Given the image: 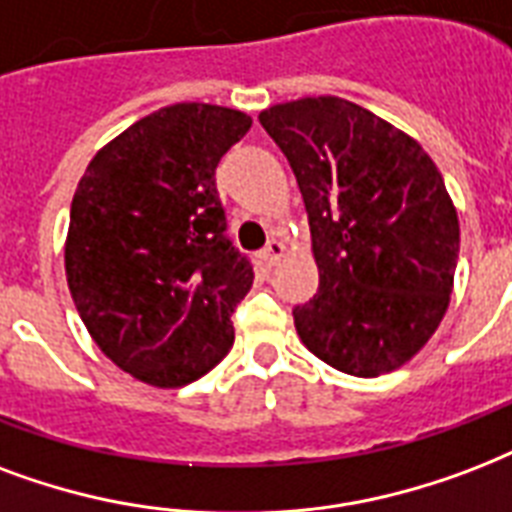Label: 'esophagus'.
Instances as JSON below:
<instances>
[{"instance_id":"1","label":"esophagus","mask_w":512,"mask_h":512,"mask_svg":"<svg viewBox=\"0 0 512 512\" xmlns=\"http://www.w3.org/2000/svg\"><path fill=\"white\" fill-rule=\"evenodd\" d=\"M284 257V244L279 239H271L263 249V263L265 265H276Z\"/></svg>"}]
</instances>
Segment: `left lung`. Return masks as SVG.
I'll use <instances>...</instances> for the list:
<instances>
[{"instance_id":"8db88e82","label":"left lung","mask_w":512,"mask_h":512,"mask_svg":"<svg viewBox=\"0 0 512 512\" xmlns=\"http://www.w3.org/2000/svg\"><path fill=\"white\" fill-rule=\"evenodd\" d=\"M260 123L298 179L319 268L295 306L311 354L376 378L411 360L446 314L459 220L421 144L338 96L273 104Z\"/></svg>"}]
</instances>
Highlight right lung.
Listing matches in <instances>:
<instances>
[{
    "mask_svg": "<svg viewBox=\"0 0 512 512\" xmlns=\"http://www.w3.org/2000/svg\"><path fill=\"white\" fill-rule=\"evenodd\" d=\"M249 128L239 109L171 104L104 144L74 190V306L96 346L144 384H190L233 346L230 314L255 273L225 236L214 171Z\"/></svg>",
    "mask_w": 512,
    "mask_h": 512,
    "instance_id": "obj_1",
    "label": "right lung"
}]
</instances>
